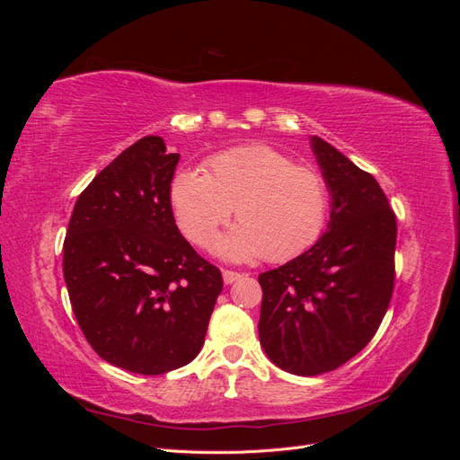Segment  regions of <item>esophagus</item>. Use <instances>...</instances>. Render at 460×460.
<instances>
[{
    "label": "esophagus",
    "mask_w": 460,
    "mask_h": 460,
    "mask_svg": "<svg viewBox=\"0 0 460 460\" xmlns=\"http://www.w3.org/2000/svg\"><path fill=\"white\" fill-rule=\"evenodd\" d=\"M243 274L242 272H235V270H225L222 272V278H225V284H234L235 280H240Z\"/></svg>",
    "instance_id": "1"
}]
</instances>
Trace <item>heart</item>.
I'll return each instance as SVG.
<instances>
[{
  "label": "heart",
  "instance_id": "heart-1",
  "mask_svg": "<svg viewBox=\"0 0 460 460\" xmlns=\"http://www.w3.org/2000/svg\"><path fill=\"white\" fill-rule=\"evenodd\" d=\"M178 228L201 249H215L234 213L242 220L222 243L230 259L289 261L324 232L330 193L313 166L296 164L270 146H242L215 153L201 169H180L169 184Z\"/></svg>",
  "mask_w": 460,
  "mask_h": 460
}]
</instances>
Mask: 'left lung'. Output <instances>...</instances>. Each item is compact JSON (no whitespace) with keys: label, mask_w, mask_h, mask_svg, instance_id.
<instances>
[{"label":"left lung","mask_w":460,"mask_h":460,"mask_svg":"<svg viewBox=\"0 0 460 460\" xmlns=\"http://www.w3.org/2000/svg\"><path fill=\"white\" fill-rule=\"evenodd\" d=\"M313 151L332 193L328 230L309 252L259 274L261 345L297 376L336 370L363 351L395 286L397 220L384 190L316 136Z\"/></svg>","instance_id":"obj_1"}]
</instances>
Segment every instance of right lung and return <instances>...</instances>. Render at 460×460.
<instances>
[{
  "label": "right lung",
  "mask_w": 460,
  "mask_h": 460,
  "mask_svg": "<svg viewBox=\"0 0 460 460\" xmlns=\"http://www.w3.org/2000/svg\"><path fill=\"white\" fill-rule=\"evenodd\" d=\"M178 159L159 136L124 149L78 196L63 243L68 297L92 349L146 376L198 357L222 291L220 270L174 222Z\"/></svg>",
  "instance_id": "1"
}]
</instances>
